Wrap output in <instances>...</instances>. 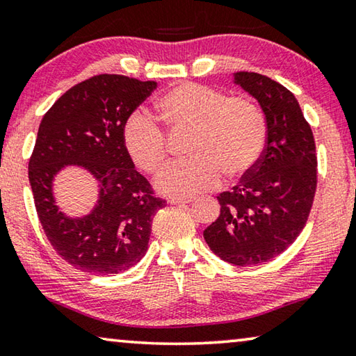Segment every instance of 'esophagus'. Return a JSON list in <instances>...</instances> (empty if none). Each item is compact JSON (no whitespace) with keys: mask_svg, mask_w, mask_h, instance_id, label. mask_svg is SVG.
<instances>
[{"mask_svg":"<svg viewBox=\"0 0 356 356\" xmlns=\"http://www.w3.org/2000/svg\"><path fill=\"white\" fill-rule=\"evenodd\" d=\"M191 201H193L191 198H171V200H169V202H171V204H176V206L190 204Z\"/></svg>","mask_w":356,"mask_h":356,"instance_id":"34e87169","label":"esophagus"}]
</instances>
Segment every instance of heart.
I'll list each match as a JSON object with an SVG mask.
<instances>
[{
  "mask_svg": "<svg viewBox=\"0 0 356 356\" xmlns=\"http://www.w3.org/2000/svg\"><path fill=\"white\" fill-rule=\"evenodd\" d=\"M156 111L169 134L190 133L187 154L191 158L166 168L156 179L163 195L190 198L216 190L223 174L231 180L244 177L263 155L266 120L249 98L182 82L156 101ZM122 138L129 160L149 176L169 161L168 134L143 112L128 117Z\"/></svg>",
  "mask_w": 356,
  "mask_h": 356,
  "instance_id": "1",
  "label": "heart"
}]
</instances>
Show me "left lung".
<instances>
[{"label":"left lung","instance_id":"left-lung-1","mask_svg":"<svg viewBox=\"0 0 356 356\" xmlns=\"http://www.w3.org/2000/svg\"><path fill=\"white\" fill-rule=\"evenodd\" d=\"M234 82L261 106L266 147L239 185L217 196L220 216L204 239L223 261L253 266L279 257L306 227L317 190V152L289 88L258 72H236Z\"/></svg>","mask_w":356,"mask_h":356}]
</instances>
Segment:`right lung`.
Listing matches in <instances>:
<instances>
[{"instance_id": "obj_1", "label": "right lung", "mask_w": 356, "mask_h": 356, "mask_svg": "<svg viewBox=\"0 0 356 356\" xmlns=\"http://www.w3.org/2000/svg\"><path fill=\"white\" fill-rule=\"evenodd\" d=\"M156 88L154 81L99 74L77 83L42 117L28 177L39 222L55 252L83 273L109 275L128 270L145 255L152 220L166 201L134 169L123 127ZM77 164L100 184L99 204L88 216L70 219L51 193L54 174Z\"/></svg>"}]
</instances>
